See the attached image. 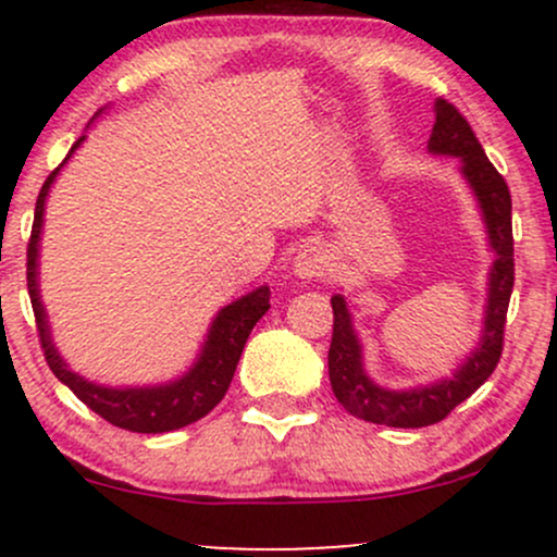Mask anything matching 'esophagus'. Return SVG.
<instances>
[{"label":"esophagus","instance_id":"esophagus-1","mask_svg":"<svg viewBox=\"0 0 557 557\" xmlns=\"http://www.w3.org/2000/svg\"><path fill=\"white\" fill-rule=\"evenodd\" d=\"M293 272H296L300 280L324 277V274L330 272L327 248H322L319 243H306V246H300L296 259H293Z\"/></svg>","mask_w":557,"mask_h":557}]
</instances>
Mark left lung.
I'll list each match as a JSON object with an SVG mask.
<instances>
[{"label":"left lung","instance_id":"left-lung-1","mask_svg":"<svg viewBox=\"0 0 557 557\" xmlns=\"http://www.w3.org/2000/svg\"><path fill=\"white\" fill-rule=\"evenodd\" d=\"M430 151L443 157H458L466 183L474 190L487 227L490 248L495 253L490 270L484 330L479 345L466 356L456 374L413 389H387L369 380L363 369L361 343L356 335L350 311L343 296H332V343H330V382L341 406L354 417L372 424L419 430L443 421L458 403L487 382L503 354L505 314L513 293V225H510V190L503 175L492 168L471 125L450 101H434V127Z\"/></svg>","mask_w":557,"mask_h":557}]
</instances>
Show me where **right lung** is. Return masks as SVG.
<instances>
[{"label": "right lung", "instance_id": "1", "mask_svg": "<svg viewBox=\"0 0 557 557\" xmlns=\"http://www.w3.org/2000/svg\"><path fill=\"white\" fill-rule=\"evenodd\" d=\"M83 140H86V136L75 140L67 159L73 157V151L78 149ZM65 162L44 181L41 190H38L34 230H30L28 240V272L25 274H28V296L36 314V327L38 337H41L44 359H47L49 369H52L57 380L78 395V400L86 403V406L91 408L94 413H99L101 419L120 426V430L159 434L194 424V421L207 417L216 403L225 398L230 382H233L235 367H238L240 361L243 345H246L248 335H251L253 324H257L259 319L267 314V309H270V287L261 285L257 290L248 293V296L233 300L225 309H220L212 327H209V335L201 345V354H198L194 367H190L183 376H177V380L149 387H107L88 382L86 376L70 372L65 359H62L60 350H57L52 343V330H49L47 311H44L41 293H38V240H41L44 227V207H47V196L57 172L65 168Z\"/></svg>", "mask_w": 557, "mask_h": 557}]
</instances>
